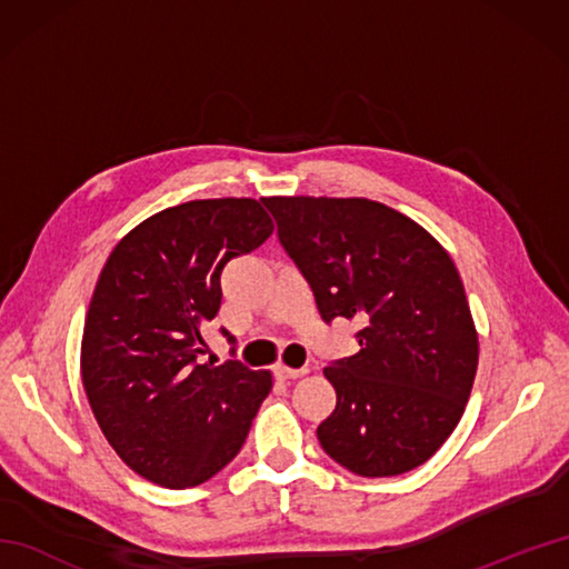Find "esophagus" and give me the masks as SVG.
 <instances>
[{
  "label": "esophagus",
  "instance_id": "obj_1",
  "mask_svg": "<svg viewBox=\"0 0 569 569\" xmlns=\"http://www.w3.org/2000/svg\"><path fill=\"white\" fill-rule=\"evenodd\" d=\"M308 373V369L303 367V369H291V367H276V377L278 379H300V377H306Z\"/></svg>",
  "mask_w": 569,
  "mask_h": 569
}]
</instances>
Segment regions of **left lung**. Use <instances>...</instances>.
<instances>
[{"label": "left lung", "instance_id": "8db88e82", "mask_svg": "<svg viewBox=\"0 0 569 569\" xmlns=\"http://www.w3.org/2000/svg\"><path fill=\"white\" fill-rule=\"evenodd\" d=\"M325 322L359 318V352L325 367L337 406L318 440L359 477L420 467L450 438L479 340L462 278L410 217L365 198H263Z\"/></svg>", "mask_w": 569, "mask_h": 569}]
</instances>
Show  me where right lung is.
Returning <instances> with one entry per match:
<instances>
[{
  "label": "right lung",
  "instance_id": "obj_1",
  "mask_svg": "<svg viewBox=\"0 0 569 569\" xmlns=\"http://www.w3.org/2000/svg\"><path fill=\"white\" fill-rule=\"evenodd\" d=\"M271 232L251 198L190 200L131 229L104 263L84 320L82 386L107 442L153 485L188 489L214 477L271 391L269 371L200 361L222 269Z\"/></svg>",
  "mask_w": 569,
  "mask_h": 569
}]
</instances>
